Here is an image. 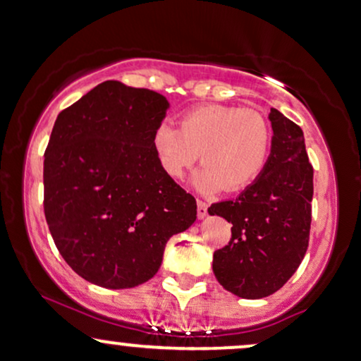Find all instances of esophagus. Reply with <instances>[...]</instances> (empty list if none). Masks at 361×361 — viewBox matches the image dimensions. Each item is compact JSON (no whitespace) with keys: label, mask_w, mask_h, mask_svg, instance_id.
Returning <instances> with one entry per match:
<instances>
[{"label":"esophagus","mask_w":361,"mask_h":361,"mask_svg":"<svg viewBox=\"0 0 361 361\" xmlns=\"http://www.w3.org/2000/svg\"><path fill=\"white\" fill-rule=\"evenodd\" d=\"M207 202L201 201V199H197V216L199 219H204V217L207 216Z\"/></svg>","instance_id":"1"}]
</instances>
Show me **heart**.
Wrapping results in <instances>:
<instances>
[{
	"instance_id": "1",
	"label": "heart",
	"mask_w": 361,
	"mask_h": 361,
	"mask_svg": "<svg viewBox=\"0 0 361 361\" xmlns=\"http://www.w3.org/2000/svg\"><path fill=\"white\" fill-rule=\"evenodd\" d=\"M154 149L164 171L173 179L201 159L192 184L201 192L224 188L228 192L251 185L268 164L271 128L255 110L209 104L180 117V128L160 123L154 132Z\"/></svg>"
}]
</instances>
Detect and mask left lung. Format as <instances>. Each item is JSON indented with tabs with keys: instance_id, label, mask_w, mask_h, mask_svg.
I'll list each match as a JSON object with an SVG mask.
<instances>
[{
	"instance_id": "obj_1",
	"label": "left lung",
	"mask_w": 361,
	"mask_h": 361,
	"mask_svg": "<svg viewBox=\"0 0 361 361\" xmlns=\"http://www.w3.org/2000/svg\"><path fill=\"white\" fill-rule=\"evenodd\" d=\"M273 139L261 176L211 216L233 224L228 246L217 249L212 271L224 289L259 300L283 288L306 255L311 226L313 167L303 130L281 112H269Z\"/></svg>"
}]
</instances>
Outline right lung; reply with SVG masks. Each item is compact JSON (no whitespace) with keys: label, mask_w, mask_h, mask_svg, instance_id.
I'll list each match as a JSON object with an SVG mask.
<instances>
[{"label":"right lung","mask_w":361,"mask_h":361,"mask_svg":"<svg viewBox=\"0 0 361 361\" xmlns=\"http://www.w3.org/2000/svg\"><path fill=\"white\" fill-rule=\"evenodd\" d=\"M169 102L109 80L58 114L44 150V217L78 276L109 289L149 281L197 204L160 166L154 132Z\"/></svg>","instance_id":"1"}]
</instances>
